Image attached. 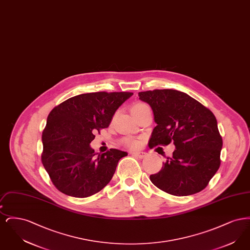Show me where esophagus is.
<instances>
[{
  "instance_id": "obj_1",
  "label": "esophagus",
  "mask_w": 250,
  "mask_h": 250,
  "mask_svg": "<svg viewBox=\"0 0 250 250\" xmlns=\"http://www.w3.org/2000/svg\"><path fill=\"white\" fill-rule=\"evenodd\" d=\"M132 155H135L139 158H143V157L146 156V153H144V152H134V153H132Z\"/></svg>"
}]
</instances>
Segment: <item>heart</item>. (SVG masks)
I'll return each instance as SVG.
<instances>
[{
	"label": "heart",
	"mask_w": 250,
	"mask_h": 250,
	"mask_svg": "<svg viewBox=\"0 0 250 250\" xmlns=\"http://www.w3.org/2000/svg\"><path fill=\"white\" fill-rule=\"evenodd\" d=\"M148 107V106H147L145 103H143V102H137V103H135V104L132 106V107H131V112H132V114L134 115L135 113L139 112L140 110H142L144 107ZM124 143H125L126 146L130 147V148H137V147L139 146V144H140L137 140L131 139V138L125 139V140H124Z\"/></svg>",
	"instance_id": "heart-1"
}]
</instances>
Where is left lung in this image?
Returning a JSON list of instances; mask_svg holds the SVG:
<instances>
[{"mask_svg": "<svg viewBox=\"0 0 250 250\" xmlns=\"http://www.w3.org/2000/svg\"><path fill=\"white\" fill-rule=\"evenodd\" d=\"M139 96L152 107L156 123L149 147L172 142L176 148L159 172L150 175L151 182L174 196L204 189L219 168L223 144L214 113L176 90L146 91Z\"/></svg>", "mask_w": 250, "mask_h": 250, "instance_id": "8db88e82", "label": "left lung"}]
</instances>
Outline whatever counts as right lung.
<instances>
[{"label":"right lung","mask_w":250,"mask_h":250,"mask_svg":"<svg viewBox=\"0 0 250 250\" xmlns=\"http://www.w3.org/2000/svg\"><path fill=\"white\" fill-rule=\"evenodd\" d=\"M129 92H97L76 95L54 107L42 133V164L55 188L63 194L86 198L103 189L126 152L110 149L95 156L90 147L95 133L107 128Z\"/></svg>","instance_id":"right-lung-1"}]
</instances>
